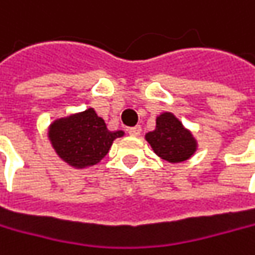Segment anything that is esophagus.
<instances>
[{
    "label": "esophagus",
    "mask_w": 255,
    "mask_h": 255,
    "mask_svg": "<svg viewBox=\"0 0 255 255\" xmlns=\"http://www.w3.org/2000/svg\"><path fill=\"white\" fill-rule=\"evenodd\" d=\"M128 132H129L130 136H139L140 132H142V128L137 125V126H133V128H129V129H128Z\"/></svg>",
    "instance_id": "esophagus-1"
}]
</instances>
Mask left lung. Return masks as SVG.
Instances as JSON below:
<instances>
[{
	"label": "left lung",
	"instance_id": "8db88e82",
	"mask_svg": "<svg viewBox=\"0 0 255 255\" xmlns=\"http://www.w3.org/2000/svg\"><path fill=\"white\" fill-rule=\"evenodd\" d=\"M153 152L171 163L188 160L197 152V140L184 128L182 122L169 112H163L156 118V128L145 134Z\"/></svg>",
	"mask_w": 255,
	"mask_h": 255
}]
</instances>
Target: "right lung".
I'll list each match as a JSON object with an SVG mask.
<instances>
[{"label":"right lung","instance_id":"right-lung-1","mask_svg":"<svg viewBox=\"0 0 255 255\" xmlns=\"http://www.w3.org/2000/svg\"><path fill=\"white\" fill-rule=\"evenodd\" d=\"M123 134V130L110 132L92 108L57 119L48 128V139L56 153L77 169L99 163L108 155L113 140Z\"/></svg>","mask_w":255,"mask_h":255}]
</instances>
